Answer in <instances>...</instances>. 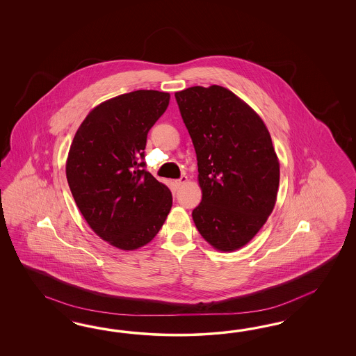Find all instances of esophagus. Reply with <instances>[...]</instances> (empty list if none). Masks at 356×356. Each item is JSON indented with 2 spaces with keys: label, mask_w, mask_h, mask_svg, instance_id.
Wrapping results in <instances>:
<instances>
[{
  "label": "esophagus",
  "mask_w": 356,
  "mask_h": 356,
  "mask_svg": "<svg viewBox=\"0 0 356 356\" xmlns=\"http://www.w3.org/2000/svg\"><path fill=\"white\" fill-rule=\"evenodd\" d=\"M186 180H188V177H186V176H181L180 179H176V180H175V185H176V188H180L183 184L186 183Z\"/></svg>",
  "instance_id": "esophagus-1"
}]
</instances>
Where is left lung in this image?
<instances>
[{
    "mask_svg": "<svg viewBox=\"0 0 356 356\" xmlns=\"http://www.w3.org/2000/svg\"><path fill=\"white\" fill-rule=\"evenodd\" d=\"M175 97L197 154L202 200L192 213L195 227L218 250H236L275 205L280 162L269 130L225 87H189Z\"/></svg>",
    "mask_w": 356,
    "mask_h": 356,
    "instance_id": "obj_1",
    "label": "left lung"
}]
</instances>
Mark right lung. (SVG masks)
<instances>
[{"instance_id": "add662e5", "label": "right lung", "mask_w": 356, "mask_h": 356, "mask_svg": "<svg viewBox=\"0 0 356 356\" xmlns=\"http://www.w3.org/2000/svg\"><path fill=\"white\" fill-rule=\"evenodd\" d=\"M170 97L138 90L109 99L88 113L72 142L69 188L88 226L116 248L146 245L171 210V191L143 162L147 133Z\"/></svg>"}]
</instances>
